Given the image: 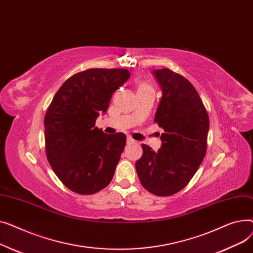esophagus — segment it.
I'll list each match as a JSON object with an SVG mask.
<instances>
[{"label":"esophagus","instance_id":"obj_1","mask_svg":"<svg viewBox=\"0 0 253 253\" xmlns=\"http://www.w3.org/2000/svg\"><path fill=\"white\" fill-rule=\"evenodd\" d=\"M126 143H127V144H135V143H136V141L133 140V139H131V138H129V137H128V138L126 139Z\"/></svg>","mask_w":253,"mask_h":253}]
</instances>
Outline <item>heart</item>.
Returning a JSON list of instances; mask_svg holds the SVG:
<instances>
[{"label": "heart", "mask_w": 253, "mask_h": 253, "mask_svg": "<svg viewBox=\"0 0 253 253\" xmlns=\"http://www.w3.org/2000/svg\"><path fill=\"white\" fill-rule=\"evenodd\" d=\"M146 90H153L152 86L150 84H148L147 83L144 82H140L138 84V92L140 91H146Z\"/></svg>", "instance_id": "obj_1"}]
</instances>
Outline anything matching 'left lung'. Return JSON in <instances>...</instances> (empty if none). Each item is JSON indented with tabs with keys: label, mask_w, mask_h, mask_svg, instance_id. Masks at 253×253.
<instances>
[{
	"label": "left lung",
	"mask_w": 253,
	"mask_h": 253,
	"mask_svg": "<svg viewBox=\"0 0 253 253\" xmlns=\"http://www.w3.org/2000/svg\"><path fill=\"white\" fill-rule=\"evenodd\" d=\"M162 97L154 122L163 128L155 152L142 144L136 162L142 186L156 196H170L185 188L206 154L210 117L193 84L169 68L153 71Z\"/></svg>",
	"instance_id": "8db88e82"
}]
</instances>
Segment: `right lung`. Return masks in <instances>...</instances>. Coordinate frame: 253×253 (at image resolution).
Wrapping results in <instances>:
<instances>
[{"mask_svg": "<svg viewBox=\"0 0 253 253\" xmlns=\"http://www.w3.org/2000/svg\"><path fill=\"white\" fill-rule=\"evenodd\" d=\"M129 78L123 68H91L70 77L44 114V147L50 166L64 186L91 195L109 185L124 152V132L95 126L112 94Z\"/></svg>", "mask_w": 253, "mask_h": 253, "instance_id": "add662e5", "label": "right lung"}]
</instances>
